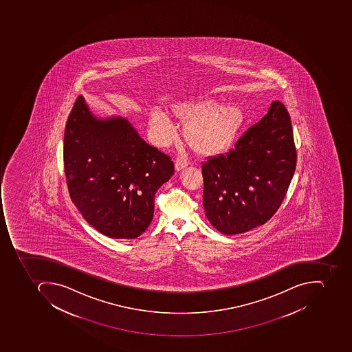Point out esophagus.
<instances>
[{"label": "esophagus", "instance_id": "34e87169", "mask_svg": "<svg viewBox=\"0 0 352 352\" xmlns=\"http://www.w3.org/2000/svg\"><path fill=\"white\" fill-rule=\"evenodd\" d=\"M175 170H177V171H179V170H182L183 168L187 167V166L190 165V162L185 160V158L177 157V160H175Z\"/></svg>", "mask_w": 352, "mask_h": 352}]
</instances>
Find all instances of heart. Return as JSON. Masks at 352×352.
<instances>
[{"instance_id": "obj_1", "label": "heart", "mask_w": 352, "mask_h": 352, "mask_svg": "<svg viewBox=\"0 0 352 352\" xmlns=\"http://www.w3.org/2000/svg\"><path fill=\"white\" fill-rule=\"evenodd\" d=\"M175 114L187 120L185 139L199 154L210 156L228 150L237 139L243 113L237 105H221L208 100L197 103H182L175 109ZM153 135L162 143H168L175 135V126L167 115L160 111L150 114Z\"/></svg>"}]
</instances>
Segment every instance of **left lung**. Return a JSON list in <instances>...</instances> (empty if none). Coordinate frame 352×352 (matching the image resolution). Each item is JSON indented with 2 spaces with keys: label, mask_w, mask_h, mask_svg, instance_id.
<instances>
[{
  "label": "left lung",
  "mask_w": 352,
  "mask_h": 352,
  "mask_svg": "<svg viewBox=\"0 0 352 352\" xmlns=\"http://www.w3.org/2000/svg\"><path fill=\"white\" fill-rule=\"evenodd\" d=\"M206 217L219 232L242 234L277 212L296 168L289 113L274 101L225 155L201 166Z\"/></svg>",
  "instance_id": "1"
}]
</instances>
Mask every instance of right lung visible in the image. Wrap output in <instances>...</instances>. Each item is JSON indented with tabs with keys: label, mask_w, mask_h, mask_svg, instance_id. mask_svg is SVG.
<instances>
[{
	"label": "right lung",
	"mask_w": 352,
	"mask_h": 352,
	"mask_svg": "<svg viewBox=\"0 0 352 352\" xmlns=\"http://www.w3.org/2000/svg\"><path fill=\"white\" fill-rule=\"evenodd\" d=\"M63 164L82 217L115 239H135L146 230L155 194L175 173L171 158L147 144L126 118H96L82 96L65 125Z\"/></svg>",
	"instance_id": "right-lung-1"
}]
</instances>
